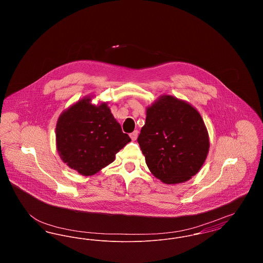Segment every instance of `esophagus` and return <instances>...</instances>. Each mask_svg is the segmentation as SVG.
I'll return each instance as SVG.
<instances>
[{
    "instance_id": "1",
    "label": "esophagus",
    "mask_w": 263,
    "mask_h": 263,
    "mask_svg": "<svg viewBox=\"0 0 263 263\" xmlns=\"http://www.w3.org/2000/svg\"><path fill=\"white\" fill-rule=\"evenodd\" d=\"M138 134H139V131H138V130H135L134 132H132V133L130 134V137L132 139V141H136V140H137Z\"/></svg>"
}]
</instances>
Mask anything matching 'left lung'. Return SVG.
I'll use <instances>...</instances> for the list:
<instances>
[{"mask_svg": "<svg viewBox=\"0 0 263 263\" xmlns=\"http://www.w3.org/2000/svg\"><path fill=\"white\" fill-rule=\"evenodd\" d=\"M137 141L151 173L167 184L196 175L210 146L199 112L172 96L161 97L147 108Z\"/></svg>", "mask_w": 263, "mask_h": 263, "instance_id": "obj_1", "label": "left lung"}]
</instances>
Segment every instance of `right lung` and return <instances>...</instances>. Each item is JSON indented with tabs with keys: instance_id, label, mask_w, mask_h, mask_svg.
Instances as JSON below:
<instances>
[{
	"instance_id": "1",
	"label": "right lung",
	"mask_w": 263,
	"mask_h": 263,
	"mask_svg": "<svg viewBox=\"0 0 263 263\" xmlns=\"http://www.w3.org/2000/svg\"><path fill=\"white\" fill-rule=\"evenodd\" d=\"M78 101L60 115L56 125L57 150L68 166L83 175L97 174L112 163L131 139L122 132L106 103Z\"/></svg>"
}]
</instances>
